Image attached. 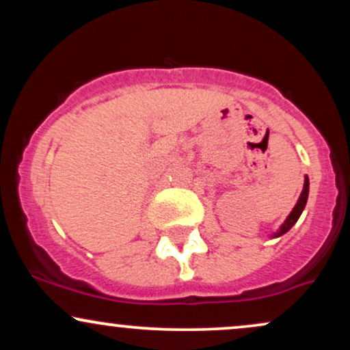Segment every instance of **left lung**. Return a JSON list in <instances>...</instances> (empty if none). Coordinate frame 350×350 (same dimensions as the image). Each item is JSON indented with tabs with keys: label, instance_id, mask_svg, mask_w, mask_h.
Segmentation results:
<instances>
[{
	"label": "left lung",
	"instance_id": "left-lung-1",
	"mask_svg": "<svg viewBox=\"0 0 350 350\" xmlns=\"http://www.w3.org/2000/svg\"><path fill=\"white\" fill-rule=\"evenodd\" d=\"M308 196H309V179H308V176H304V186H303V191H301V196H299L298 202H296V206L293 207V211L290 212V215L286 217V220H284V222L281 224L278 230H276L275 234L271 235V239H278V237L284 235L288 230H290V228H291L293 226H295L296 222H298L299 215L303 214L304 207H306Z\"/></svg>",
	"mask_w": 350,
	"mask_h": 350
}]
</instances>
